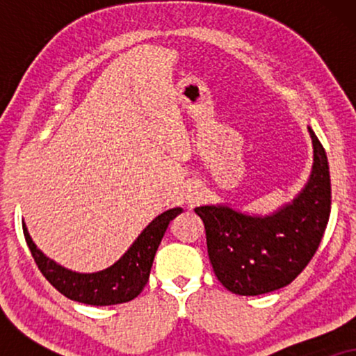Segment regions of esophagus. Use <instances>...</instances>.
<instances>
[{
  "mask_svg": "<svg viewBox=\"0 0 356 356\" xmlns=\"http://www.w3.org/2000/svg\"><path fill=\"white\" fill-rule=\"evenodd\" d=\"M186 199H188V202H189V204H193L194 201H196V196H194V194H188Z\"/></svg>",
  "mask_w": 356,
  "mask_h": 356,
  "instance_id": "1",
  "label": "esophagus"
}]
</instances>
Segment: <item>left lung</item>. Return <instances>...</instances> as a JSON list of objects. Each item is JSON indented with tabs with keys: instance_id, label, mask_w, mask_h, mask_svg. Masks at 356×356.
Here are the masks:
<instances>
[{
	"instance_id": "obj_1",
	"label": "left lung",
	"mask_w": 356,
	"mask_h": 356,
	"mask_svg": "<svg viewBox=\"0 0 356 356\" xmlns=\"http://www.w3.org/2000/svg\"><path fill=\"white\" fill-rule=\"evenodd\" d=\"M313 168L293 201L267 216L227 204L194 209L206 228L207 252L220 284L235 295L256 296L293 282L314 256L330 213L327 155L308 126Z\"/></svg>"
}]
</instances>
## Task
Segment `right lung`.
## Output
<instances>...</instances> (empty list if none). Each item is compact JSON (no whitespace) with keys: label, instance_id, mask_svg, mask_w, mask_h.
Returning <instances> with one entry per match:
<instances>
[{"label":"right lung","instance_id":"right-lung-1","mask_svg":"<svg viewBox=\"0 0 356 356\" xmlns=\"http://www.w3.org/2000/svg\"><path fill=\"white\" fill-rule=\"evenodd\" d=\"M181 212V207H175L160 213L140 232L128 251L115 264L92 274L72 272L56 264L38 250L24 222L22 230L38 269L60 293L84 305L110 306L134 300L143 291L149 280L155 252L167 232L168 223Z\"/></svg>","mask_w":356,"mask_h":356}]
</instances>
